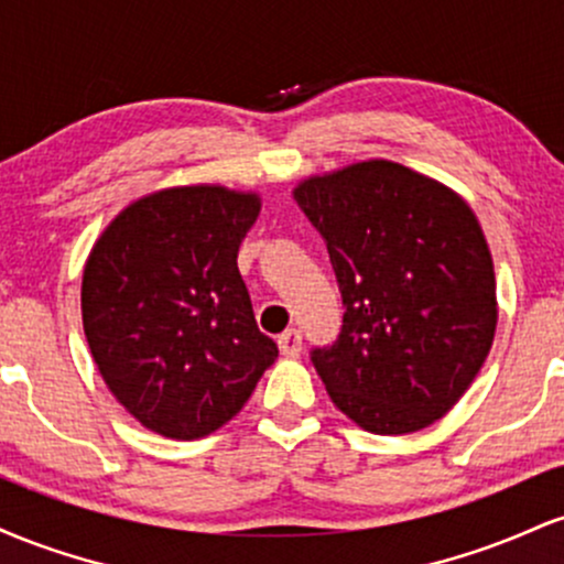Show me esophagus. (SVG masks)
<instances>
[{
  "instance_id": "obj_1",
  "label": "esophagus",
  "mask_w": 564,
  "mask_h": 564,
  "mask_svg": "<svg viewBox=\"0 0 564 564\" xmlns=\"http://www.w3.org/2000/svg\"><path fill=\"white\" fill-rule=\"evenodd\" d=\"M278 349H281V355H286V358H300L302 334L296 332V328H289V332H283L281 336H278Z\"/></svg>"
}]
</instances>
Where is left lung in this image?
Here are the masks:
<instances>
[{
    "mask_svg": "<svg viewBox=\"0 0 564 564\" xmlns=\"http://www.w3.org/2000/svg\"><path fill=\"white\" fill-rule=\"evenodd\" d=\"M294 200L326 241L341 334L313 349L328 398L373 435L435 424L494 345L496 273L458 193L384 159L302 180Z\"/></svg>",
    "mask_w": 564,
    "mask_h": 564,
    "instance_id": "1",
    "label": "left lung"
}]
</instances>
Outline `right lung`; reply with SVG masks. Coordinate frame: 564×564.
Instances as JSON below:
<instances>
[{"label":"right lung","instance_id":"add662e5","mask_svg":"<svg viewBox=\"0 0 564 564\" xmlns=\"http://www.w3.org/2000/svg\"><path fill=\"white\" fill-rule=\"evenodd\" d=\"M260 209L257 193L225 185L164 187L124 206L89 251V352L156 435L198 440L228 424L278 358L236 262Z\"/></svg>","mask_w":564,"mask_h":564}]
</instances>
